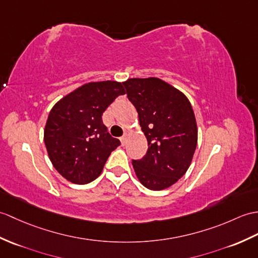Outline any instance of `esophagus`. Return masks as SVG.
<instances>
[{
  "label": "esophagus",
  "mask_w": 258,
  "mask_h": 258,
  "mask_svg": "<svg viewBox=\"0 0 258 258\" xmlns=\"http://www.w3.org/2000/svg\"><path fill=\"white\" fill-rule=\"evenodd\" d=\"M126 135H123L122 137H119V141H121V144L122 145H125V143H126Z\"/></svg>",
  "instance_id": "esophagus-1"
}]
</instances>
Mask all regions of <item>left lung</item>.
I'll return each instance as SVG.
<instances>
[{
    "instance_id": "obj_1",
    "label": "left lung",
    "mask_w": 258,
    "mask_h": 258,
    "mask_svg": "<svg viewBox=\"0 0 258 258\" xmlns=\"http://www.w3.org/2000/svg\"><path fill=\"white\" fill-rule=\"evenodd\" d=\"M123 86L148 143L145 156L132 160L136 176L151 190L168 188L188 170L196 151L192 106L183 93L158 78H133Z\"/></svg>"
}]
</instances>
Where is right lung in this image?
Segmentation results:
<instances>
[{"instance_id": "1", "label": "right lung", "mask_w": 258, "mask_h": 258, "mask_svg": "<svg viewBox=\"0 0 258 258\" xmlns=\"http://www.w3.org/2000/svg\"><path fill=\"white\" fill-rule=\"evenodd\" d=\"M116 81L90 82L57 102L47 118L44 141L56 170L67 180L86 184L97 179L121 145L102 122V114L118 95Z\"/></svg>"}]
</instances>
